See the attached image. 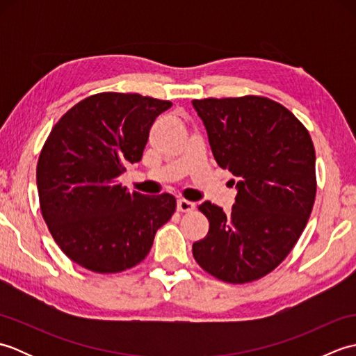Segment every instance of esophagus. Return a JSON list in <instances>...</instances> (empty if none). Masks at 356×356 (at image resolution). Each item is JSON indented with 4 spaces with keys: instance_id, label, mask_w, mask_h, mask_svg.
<instances>
[{
    "instance_id": "obj_1",
    "label": "esophagus",
    "mask_w": 356,
    "mask_h": 356,
    "mask_svg": "<svg viewBox=\"0 0 356 356\" xmlns=\"http://www.w3.org/2000/svg\"><path fill=\"white\" fill-rule=\"evenodd\" d=\"M194 209H195V203L185 199L177 200V211H180V213H191Z\"/></svg>"
}]
</instances>
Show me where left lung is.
Here are the masks:
<instances>
[{
    "instance_id": "obj_1",
    "label": "left lung",
    "mask_w": 356,
    "mask_h": 356,
    "mask_svg": "<svg viewBox=\"0 0 356 356\" xmlns=\"http://www.w3.org/2000/svg\"><path fill=\"white\" fill-rule=\"evenodd\" d=\"M193 105L218 166L237 177L231 213L203 202L209 222L193 245L202 269L226 283L255 282L282 263L312 213L315 148L306 127L264 96L207 97Z\"/></svg>"
}]
</instances>
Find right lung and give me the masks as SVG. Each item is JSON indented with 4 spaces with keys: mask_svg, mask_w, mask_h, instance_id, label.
<instances>
[{
    "mask_svg": "<svg viewBox=\"0 0 356 356\" xmlns=\"http://www.w3.org/2000/svg\"><path fill=\"white\" fill-rule=\"evenodd\" d=\"M171 105L138 93H97L51 128L36 166L40 207L56 245L79 266L97 274L136 266L176 211L171 194L128 193L118 180L140 161L151 125Z\"/></svg>",
    "mask_w": 356,
    "mask_h": 356,
    "instance_id": "1",
    "label": "right lung"
}]
</instances>
